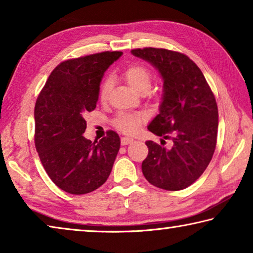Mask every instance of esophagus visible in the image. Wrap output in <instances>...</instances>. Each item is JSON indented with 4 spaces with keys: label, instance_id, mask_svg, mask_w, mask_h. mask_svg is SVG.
<instances>
[{
    "label": "esophagus",
    "instance_id": "esophagus-1",
    "mask_svg": "<svg viewBox=\"0 0 253 253\" xmlns=\"http://www.w3.org/2000/svg\"><path fill=\"white\" fill-rule=\"evenodd\" d=\"M122 145H128V144H130V143H132L134 142V139L132 138H130V137H122Z\"/></svg>",
    "mask_w": 253,
    "mask_h": 253
}]
</instances>
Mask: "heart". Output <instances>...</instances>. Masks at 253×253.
Segmentation results:
<instances>
[{"instance_id": "obj_1", "label": "heart", "mask_w": 253, "mask_h": 253, "mask_svg": "<svg viewBox=\"0 0 253 253\" xmlns=\"http://www.w3.org/2000/svg\"><path fill=\"white\" fill-rule=\"evenodd\" d=\"M123 76L127 84L134 89L135 91L139 92L143 90H148L152 83V72L147 67L140 63H131L123 72ZM111 89L110 79L106 78L102 80L99 88V98L101 100H106L109 96ZM145 119V115L142 113H121L115 119V125L128 134L135 132L139 127L140 123Z\"/></svg>"}]
</instances>
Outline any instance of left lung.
I'll use <instances>...</instances> for the list:
<instances>
[{"instance_id":"1","label":"left lung","mask_w":253,"mask_h":253,"mask_svg":"<svg viewBox=\"0 0 253 253\" xmlns=\"http://www.w3.org/2000/svg\"><path fill=\"white\" fill-rule=\"evenodd\" d=\"M151 63L163 79L160 111L148 130L172 146L148 140L142 163L145 178L154 186L179 191L193 184L212 160L216 145L219 113L215 98L200 68L187 55L156 48L131 50Z\"/></svg>"}]
</instances>
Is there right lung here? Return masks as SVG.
Here are the masks:
<instances>
[{
	"label": "right lung",
	"instance_id": "right-lung-1",
	"mask_svg": "<svg viewBox=\"0 0 253 253\" xmlns=\"http://www.w3.org/2000/svg\"><path fill=\"white\" fill-rule=\"evenodd\" d=\"M121 51L67 60L51 72L34 108L36 147L46 174L70 194H87L104 184L121 147L117 132L99 142L84 137V114L96 108L106 70Z\"/></svg>",
	"mask_w": 253,
	"mask_h": 253
}]
</instances>
